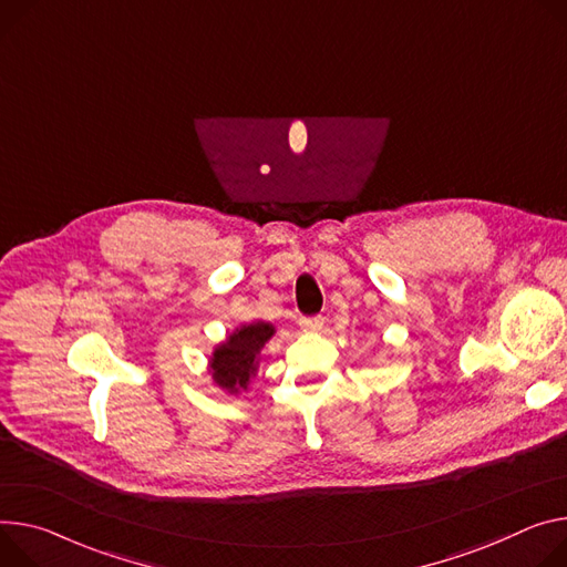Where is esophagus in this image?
<instances>
[{
	"label": "esophagus",
	"mask_w": 567,
	"mask_h": 567,
	"mask_svg": "<svg viewBox=\"0 0 567 567\" xmlns=\"http://www.w3.org/2000/svg\"><path fill=\"white\" fill-rule=\"evenodd\" d=\"M323 321H326V319H323L321 315H315V317H302V319H300V328H302V330H319V328L323 326Z\"/></svg>",
	"instance_id": "esophagus-1"
}]
</instances>
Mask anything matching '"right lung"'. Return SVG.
I'll return each mask as SVG.
<instances>
[{
	"label": "right lung",
	"mask_w": 567,
	"mask_h": 567,
	"mask_svg": "<svg viewBox=\"0 0 567 567\" xmlns=\"http://www.w3.org/2000/svg\"><path fill=\"white\" fill-rule=\"evenodd\" d=\"M274 326L252 323L237 330L224 346L215 350L213 357V378L215 382L235 393L246 386L248 378L255 373V359L260 348L271 339Z\"/></svg>",
	"instance_id": "1"
}]
</instances>
